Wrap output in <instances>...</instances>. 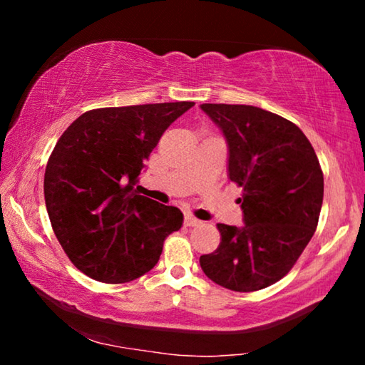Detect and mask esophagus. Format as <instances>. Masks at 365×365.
Here are the masks:
<instances>
[{
    "instance_id": "1",
    "label": "esophagus",
    "mask_w": 365,
    "mask_h": 365,
    "mask_svg": "<svg viewBox=\"0 0 365 365\" xmlns=\"http://www.w3.org/2000/svg\"><path fill=\"white\" fill-rule=\"evenodd\" d=\"M185 225H187V227H197V225H201V220H197L191 214H187V215H185Z\"/></svg>"
}]
</instances>
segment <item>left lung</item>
Masks as SVG:
<instances>
[{
    "label": "left lung",
    "instance_id": "8db88e82",
    "mask_svg": "<svg viewBox=\"0 0 365 365\" xmlns=\"http://www.w3.org/2000/svg\"><path fill=\"white\" fill-rule=\"evenodd\" d=\"M228 145V177L243 188V227L217 224L220 245L200 257L217 285L250 293L283 279L317 228L324 174L298 125L246 104H201Z\"/></svg>",
    "mask_w": 365,
    "mask_h": 365
}]
</instances>
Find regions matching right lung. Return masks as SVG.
<instances>
[{
	"label": "right lung",
	"instance_id": "right-lung-1",
	"mask_svg": "<svg viewBox=\"0 0 365 365\" xmlns=\"http://www.w3.org/2000/svg\"><path fill=\"white\" fill-rule=\"evenodd\" d=\"M191 101L86 110L61 135L45 170V202L67 257L90 279L127 283L158 264L183 214L135 193L145 160Z\"/></svg>",
	"mask_w": 365,
	"mask_h": 365
}]
</instances>
